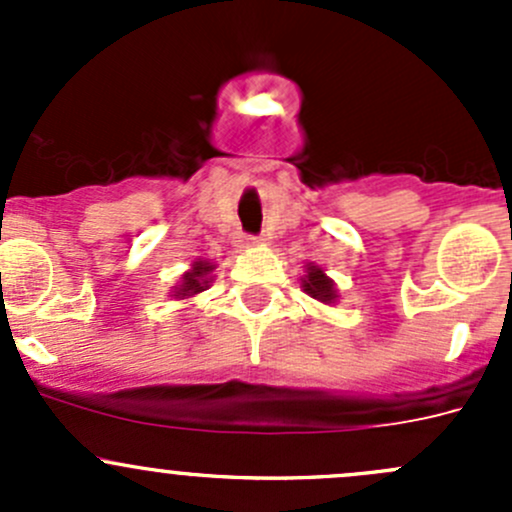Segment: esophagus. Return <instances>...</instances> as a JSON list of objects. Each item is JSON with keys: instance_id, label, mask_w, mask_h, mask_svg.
<instances>
[{"instance_id": "1", "label": "esophagus", "mask_w": 512, "mask_h": 512, "mask_svg": "<svg viewBox=\"0 0 512 512\" xmlns=\"http://www.w3.org/2000/svg\"><path fill=\"white\" fill-rule=\"evenodd\" d=\"M242 245H245V247H260V245H265V240H262V237H245V240H242Z\"/></svg>"}]
</instances>
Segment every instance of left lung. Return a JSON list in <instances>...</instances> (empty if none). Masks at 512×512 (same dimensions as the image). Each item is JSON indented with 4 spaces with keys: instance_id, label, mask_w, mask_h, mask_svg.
Returning <instances> with one entry per match:
<instances>
[{
    "instance_id": "8db88e82",
    "label": "left lung",
    "mask_w": 512,
    "mask_h": 512,
    "mask_svg": "<svg viewBox=\"0 0 512 512\" xmlns=\"http://www.w3.org/2000/svg\"><path fill=\"white\" fill-rule=\"evenodd\" d=\"M299 280H302L304 292H307L312 299H317V302L322 304H329V307L337 304L339 299L337 285H334L332 277L324 272V267L314 265V262H307V265H304V275L299 277Z\"/></svg>"
}]
</instances>
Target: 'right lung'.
<instances>
[{
	"mask_svg": "<svg viewBox=\"0 0 512 512\" xmlns=\"http://www.w3.org/2000/svg\"><path fill=\"white\" fill-rule=\"evenodd\" d=\"M213 270H215V262L198 257V260L190 265V270L180 275L178 285L170 289V297H173V299H190V297H195V294L205 292V289L213 285V280H215Z\"/></svg>",
	"mask_w": 512,
	"mask_h": 512,
	"instance_id": "add662e5",
	"label": "right lung"
}]
</instances>
